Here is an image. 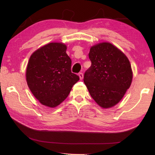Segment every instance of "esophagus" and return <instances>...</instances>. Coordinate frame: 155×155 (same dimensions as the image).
I'll list each match as a JSON object with an SVG mask.
<instances>
[{
  "mask_svg": "<svg viewBox=\"0 0 155 155\" xmlns=\"http://www.w3.org/2000/svg\"><path fill=\"white\" fill-rule=\"evenodd\" d=\"M79 78H80L81 79H83V74L82 72L79 73Z\"/></svg>",
  "mask_w": 155,
  "mask_h": 155,
  "instance_id": "34e87169",
  "label": "esophagus"
}]
</instances>
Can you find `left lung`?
<instances>
[{
  "instance_id": "obj_1",
  "label": "left lung",
  "mask_w": 155,
  "mask_h": 155,
  "mask_svg": "<svg viewBox=\"0 0 155 155\" xmlns=\"http://www.w3.org/2000/svg\"><path fill=\"white\" fill-rule=\"evenodd\" d=\"M91 66L84 74V83L94 101L103 108L115 105L132 81L130 62L125 55L109 43L92 46Z\"/></svg>"
}]
</instances>
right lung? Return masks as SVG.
Masks as SVG:
<instances>
[{
    "mask_svg": "<svg viewBox=\"0 0 155 155\" xmlns=\"http://www.w3.org/2000/svg\"><path fill=\"white\" fill-rule=\"evenodd\" d=\"M63 43H51L31 55L26 69L28 85L41 104L55 107L68 96L79 77L72 72V61Z\"/></svg>",
    "mask_w": 155,
    "mask_h": 155,
    "instance_id": "right-lung-1",
    "label": "right lung"
}]
</instances>
